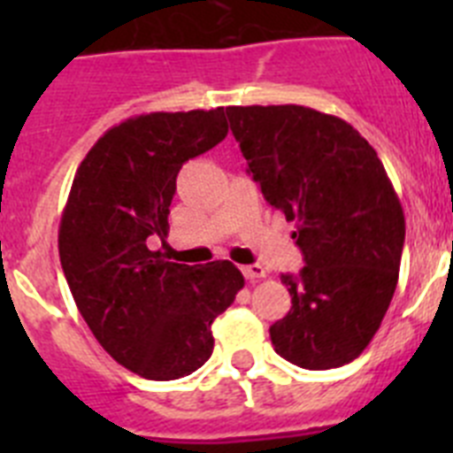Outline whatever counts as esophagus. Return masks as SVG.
I'll return each instance as SVG.
<instances>
[{
    "instance_id": "esophagus-1",
    "label": "esophagus",
    "mask_w": 453,
    "mask_h": 453,
    "mask_svg": "<svg viewBox=\"0 0 453 453\" xmlns=\"http://www.w3.org/2000/svg\"><path fill=\"white\" fill-rule=\"evenodd\" d=\"M242 274H245L247 281H258V279H265L267 270L263 265H245L242 267Z\"/></svg>"
}]
</instances>
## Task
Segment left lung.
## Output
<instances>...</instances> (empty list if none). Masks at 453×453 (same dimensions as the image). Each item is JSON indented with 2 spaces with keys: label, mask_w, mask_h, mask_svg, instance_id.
<instances>
[{
  "label": "left lung",
  "mask_w": 453,
  "mask_h": 453,
  "mask_svg": "<svg viewBox=\"0 0 453 453\" xmlns=\"http://www.w3.org/2000/svg\"><path fill=\"white\" fill-rule=\"evenodd\" d=\"M226 119L263 197L297 224L299 276L281 274L288 315L270 326L274 351L306 370L363 354L399 279L403 208L358 131L315 108L226 106Z\"/></svg>",
  "instance_id": "8db88e82"
}]
</instances>
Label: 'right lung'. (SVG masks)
Wrapping results in <instances>:
<instances>
[{
  "label": "right lung",
  "mask_w": 453,
  "mask_h": 453,
  "mask_svg": "<svg viewBox=\"0 0 453 453\" xmlns=\"http://www.w3.org/2000/svg\"><path fill=\"white\" fill-rule=\"evenodd\" d=\"M226 131L222 106L124 119L88 151L63 208L58 254L79 313L119 365L151 381L211 358V324L245 286L229 261L181 265L150 250L170 231L181 165Z\"/></svg>",
  "instance_id": "add662e5"
}]
</instances>
